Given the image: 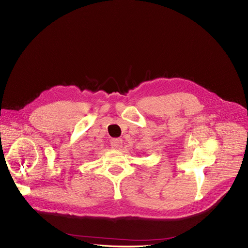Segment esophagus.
Masks as SVG:
<instances>
[{"label":"esophagus","instance_id":"34e87169","mask_svg":"<svg viewBox=\"0 0 248 248\" xmlns=\"http://www.w3.org/2000/svg\"><path fill=\"white\" fill-rule=\"evenodd\" d=\"M111 146L114 149H119L123 146V140L119 138H115L111 140Z\"/></svg>","mask_w":248,"mask_h":248}]
</instances>
